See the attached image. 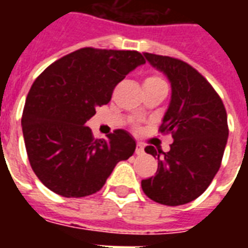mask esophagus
<instances>
[{
    "label": "esophagus",
    "instance_id": "esophagus-1",
    "mask_svg": "<svg viewBox=\"0 0 248 248\" xmlns=\"http://www.w3.org/2000/svg\"><path fill=\"white\" fill-rule=\"evenodd\" d=\"M143 153H145L143 146L140 145V143H137V147H135V154H137V155H142Z\"/></svg>",
    "mask_w": 248,
    "mask_h": 248
}]
</instances>
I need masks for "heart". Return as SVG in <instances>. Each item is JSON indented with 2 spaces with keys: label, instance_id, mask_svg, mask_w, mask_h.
Segmentation results:
<instances>
[{
  "label": "heart",
  "instance_id": "heart-1",
  "mask_svg": "<svg viewBox=\"0 0 248 248\" xmlns=\"http://www.w3.org/2000/svg\"><path fill=\"white\" fill-rule=\"evenodd\" d=\"M154 86H166V82L159 74H149L143 79V89L145 87H154Z\"/></svg>",
  "mask_w": 248,
  "mask_h": 248
}]
</instances>
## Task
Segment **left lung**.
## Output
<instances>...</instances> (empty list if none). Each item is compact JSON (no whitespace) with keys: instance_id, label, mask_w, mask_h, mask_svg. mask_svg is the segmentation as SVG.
I'll return each mask as SVG.
<instances>
[{"instance_id":"8db88e82","label":"left lung","mask_w":248,"mask_h":248,"mask_svg":"<svg viewBox=\"0 0 248 248\" xmlns=\"http://www.w3.org/2000/svg\"><path fill=\"white\" fill-rule=\"evenodd\" d=\"M171 82V101L159 131L171 134L170 151L146 146L158 158L154 177L142 181L151 201L181 206L201 197L218 172L229 137L227 113L210 82L182 60L143 53Z\"/></svg>"}]
</instances>
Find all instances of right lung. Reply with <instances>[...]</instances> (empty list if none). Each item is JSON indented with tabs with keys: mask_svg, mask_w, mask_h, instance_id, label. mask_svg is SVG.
<instances>
[{
	"mask_svg": "<svg viewBox=\"0 0 248 248\" xmlns=\"http://www.w3.org/2000/svg\"><path fill=\"white\" fill-rule=\"evenodd\" d=\"M135 50L83 47L37 77L26 97L22 133L30 166L49 190L66 198L99 191L115 165L129 159L135 140L124 130L95 140L86 122L108 105L115 86L145 63Z\"/></svg>",
	"mask_w": 248,
	"mask_h": 248,
	"instance_id": "obj_1",
	"label": "right lung"
}]
</instances>
